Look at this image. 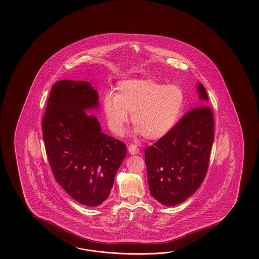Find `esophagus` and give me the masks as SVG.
<instances>
[{"label":"esophagus","mask_w":259,"mask_h":259,"mask_svg":"<svg viewBox=\"0 0 259 259\" xmlns=\"http://www.w3.org/2000/svg\"><path fill=\"white\" fill-rule=\"evenodd\" d=\"M127 150H128L130 154H136L139 153V148H138L137 146H136L135 144H131V145L128 146Z\"/></svg>","instance_id":"obj_1"}]
</instances>
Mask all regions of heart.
Returning <instances> with one entry per match:
<instances>
[{
  "label": "heart",
  "mask_w": 259,
  "mask_h": 259,
  "mask_svg": "<svg viewBox=\"0 0 259 259\" xmlns=\"http://www.w3.org/2000/svg\"><path fill=\"white\" fill-rule=\"evenodd\" d=\"M185 102L181 86L154 79H131L118 84L114 95L104 100V111L111 131L121 135L132 113L135 134L154 141L176 125Z\"/></svg>",
  "instance_id": "heart-1"
}]
</instances>
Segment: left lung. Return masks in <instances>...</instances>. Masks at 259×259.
I'll return each instance as SVG.
<instances>
[{"mask_svg": "<svg viewBox=\"0 0 259 259\" xmlns=\"http://www.w3.org/2000/svg\"><path fill=\"white\" fill-rule=\"evenodd\" d=\"M199 105L188 111L165 136L145 149L151 194L161 204L176 205L204 182L214 142V116L199 83Z\"/></svg>", "mask_w": 259, "mask_h": 259, "instance_id": "1", "label": "left lung"}]
</instances>
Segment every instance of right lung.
Returning <instances> with one entry per match:
<instances>
[{
	"instance_id": "right-lung-1",
	"label": "right lung",
	"mask_w": 259,
	"mask_h": 259,
	"mask_svg": "<svg viewBox=\"0 0 259 259\" xmlns=\"http://www.w3.org/2000/svg\"><path fill=\"white\" fill-rule=\"evenodd\" d=\"M98 106L91 83L55 82L41 121L46 154L55 181L72 198L87 206L105 202L126 156L121 141L101 132L94 115Z\"/></svg>"
}]
</instances>
